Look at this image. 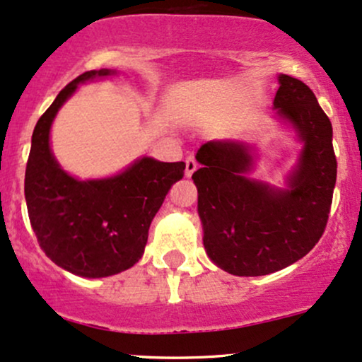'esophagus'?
<instances>
[{"label":"esophagus","instance_id":"obj_1","mask_svg":"<svg viewBox=\"0 0 362 362\" xmlns=\"http://www.w3.org/2000/svg\"><path fill=\"white\" fill-rule=\"evenodd\" d=\"M197 170V161L194 156H187L185 160V177H192V173Z\"/></svg>","mask_w":362,"mask_h":362}]
</instances>
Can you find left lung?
<instances>
[{"mask_svg": "<svg viewBox=\"0 0 362 362\" xmlns=\"http://www.w3.org/2000/svg\"><path fill=\"white\" fill-rule=\"evenodd\" d=\"M273 106L304 142L288 189L247 177L254 148L240 141H211L197 151L194 172L202 242L218 268L237 276H261L287 268L321 239L332 208L337 158L332 122L299 78L278 75Z\"/></svg>", "mask_w": 362, "mask_h": 362, "instance_id": "obj_1", "label": "left lung"}]
</instances>
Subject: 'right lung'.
I'll use <instances>...</instances> for the list:
<instances>
[{
	"instance_id": "right-lung-1",
	"label": "right lung",
	"mask_w": 362,
	"mask_h": 362,
	"mask_svg": "<svg viewBox=\"0 0 362 362\" xmlns=\"http://www.w3.org/2000/svg\"><path fill=\"white\" fill-rule=\"evenodd\" d=\"M115 70H90L59 90L37 120L25 168L27 211L39 245L59 268L101 278L125 272L144 254L149 225L185 163L141 158L125 172L77 180L63 172L49 148V129L78 84Z\"/></svg>"
}]
</instances>
